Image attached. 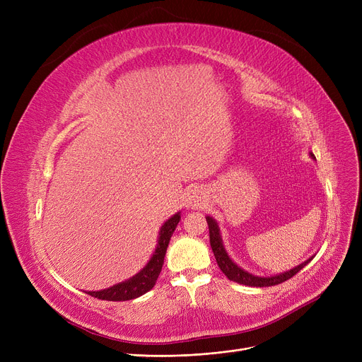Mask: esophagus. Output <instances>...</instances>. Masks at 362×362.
<instances>
[{
    "instance_id": "1",
    "label": "esophagus",
    "mask_w": 362,
    "mask_h": 362,
    "mask_svg": "<svg viewBox=\"0 0 362 362\" xmlns=\"http://www.w3.org/2000/svg\"><path fill=\"white\" fill-rule=\"evenodd\" d=\"M189 199H191V202H189V205H191V206L199 205V201H201V199H198V197H191Z\"/></svg>"
}]
</instances>
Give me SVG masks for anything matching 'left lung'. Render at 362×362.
<instances>
[{"label": "left lung", "instance_id": "left-lung-1", "mask_svg": "<svg viewBox=\"0 0 362 362\" xmlns=\"http://www.w3.org/2000/svg\"><path fill=\"white\" fill-rule=\"evenodd\" d=\"M311 157L314 158L313 154H311ZM206 223H208V229H210V243H211V248H213V252H214V257H216V261L218 264L220 270L224 273V276L229 279V280H233L236 283L245 284V286H252V288L276 286V284H280L283 281L289 280L291 277H293L296 273H299L314 258V257H311L307 261H303L302 264H299L298 267H295V269H292L289 272L276 274V276H270V277L254 276V274H251L248 272H245L243 269H240L238 264H235L230 259L229 254L226 252L217 221L213 217H206Z\"/></svg>", "mask_w": 362, "mask_h": 362}]
</instances>
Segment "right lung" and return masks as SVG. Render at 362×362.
Here are the masks:
<instances>
[{
    "instance_id": "right-lung-1",
    "label": "right lung",
    "mask_w": 362,
    "mask_h": 362,
    "mask_svg": "<svg viewBox=\"0 0 362 362\" xmlns=\"http://www.w3.org/2000/svg\"><path fill=\"white\" fill-rule=\"evenodd\" d=\"M179 221H180V213L171 216L161 226L156 252L152 254L148 264L138 274H135L129 280H124L119 284H114V286H111L108 289L97 291V292H86V293L93 298L103 299V300H129V299L139 298L141 295L151 291L152 288H154V284L161 273L170 238L176 230V226L179 224Z\"/></svg>"
}]
</instances>
